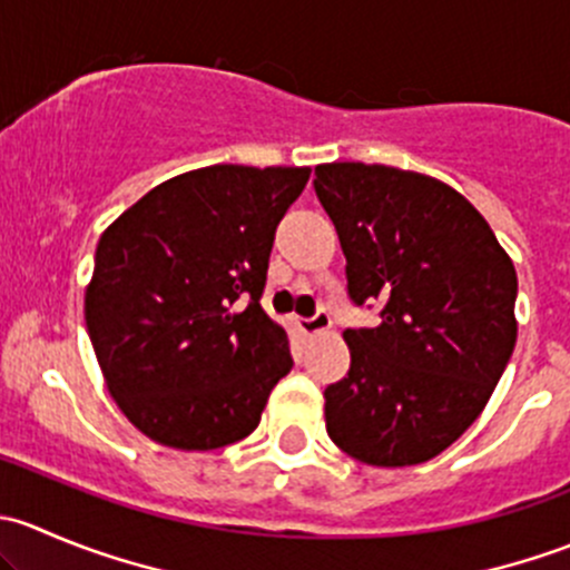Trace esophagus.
Returning a JSON list of instances; mask_svg holds the SVG:
<instances>
[{
	"mask_svg": "<svg viewBox=\"0 0 570 570\" xmlns=\"http://www.w3.org/2000/svg\"><path fill=\"white\" fill-rule=\"evenodd\" d=\"M297 327H301L303 333H308V336H314V333H322L325 327H331V314H327L325 308H317L312 317L297 320Z\"/></svg>",
	"mask_w": 570,
	"mask_h": 570,
	"instance_id": "1",
	"label": "esophagus"
}]
</instances>
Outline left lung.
I'll use <instances>...</instances> for the list:
<instances>
[{
    "instance_id": "1",
    "label": "left lung",
    "mask_w": 570,
    "mask_h": 570,
    "mask_svg": "<svg viewBox=\"0 0 570 570\" xmlns=\"http://www.w3.org/2000/svg\"><path fill=\"white\" fill-rule=\"evenodd\" d=\"M314 193L347 258L350 372L325 389L333 444L370 465H413L471 428L515 347L519 278L485 217L446 184L386 165L333 163Z\"/></svg>"
}]
</instances>
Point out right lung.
<instances>
[{
  "instance_id": "add662e5",
  "label": "right lung",
  "mask_w": 570,
  "mask_h": 570,
  "mask_svg": "<svg viewBox=\"0 0 570 570\" xmlns=\"http://www.w3.org/2000/svg\"><path fill=\"white\" fill-rule=\"evenodd\" d=\"M308 168L212 165L163 181L101 234L85 322L109 394L148 439L220 450L292 370L264 314L269 250Z\"/></svg>"
}]
</instances>
